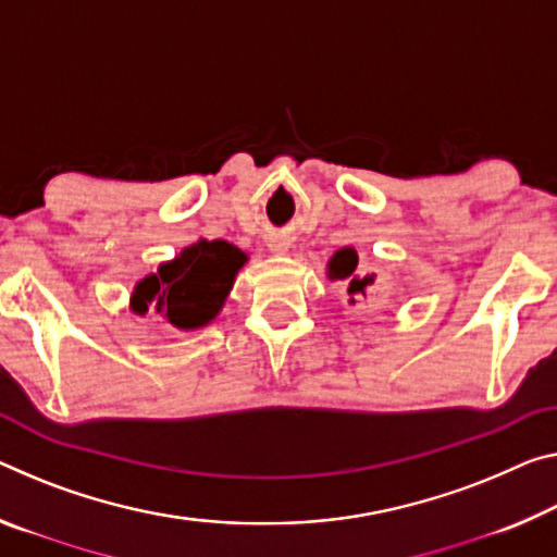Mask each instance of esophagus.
<instances>
[{"label": "esophagus", "mask_w": 557, "mask_h": 557, "mask_svg": "<svg viewBox=\"0 0 557 557\" xmlns=\"http://www.w3.org/2000/svg\"><path fill=\"white\" fill-rule=\"evenodd\" d=\"M268 247H270V252H275V255H285V252L289 250V243L285 240V237H270Z\"/></svg>", "instance_id": "esophagus-1"}]
</instances>
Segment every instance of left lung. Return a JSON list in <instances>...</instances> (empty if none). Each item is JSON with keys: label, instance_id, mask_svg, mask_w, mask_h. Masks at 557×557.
<instances>
[{"label": "left lung", "instance_id": "1", "mask_svg": "<svg viewBox=\"0 0 557 557\" xmlns=\"http://www.w3.org/2000/svg\"><path fill=\"white\" fill-rule=\"evenodd\" d=\"M359 264V255L355 247H342L330 258L326 262V277L332 282L334 280H347V293L349 295H364L367 297V287L374 285V275H367V277H359L355 275ZM351 302H355V297H351Z\"/></svg>", "mask_w": 557, "mask_h": 557}]
</instances>
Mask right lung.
<instances>
[{"label":"right lung","mask_w":557,"mask_h":557,"mask_svg":"<svg viewBox=\"0 0 557 557\" xmlns=\"http://www.w3.org/2000/svg\"><path fill=\"white\" fill-rule=\"evenodd\" d=\"M245 262L247 255L233 243L200 237L136 282L131 310L153 312L181 332L200 330L223 310Z\"/></svg>","instance_id":"obj_1"}]
</instances>
